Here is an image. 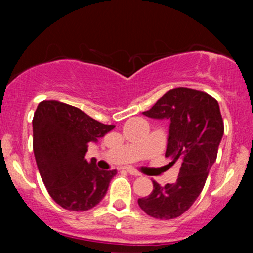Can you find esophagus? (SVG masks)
I'll return each mask as SVG.
<instances>
[{"label":"esophagus","instance_id":"34e87169","mask_svg":"<svg viewBox=\"0 0 253 253\" xmlns=\"http://www.w3.org/2000/svg\"><path fill=\"white\" fill-rule=\"evenodd\" d=\"M125 170H126V171L128 172L129 175H133V176H141V174H139V172L137 171L136 169H133V168H126V169H125Z\"/></svg>","mask_w":253,"mask_h":253}]
</instances>
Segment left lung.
<instances>
[{
  "mask_svg": "<svg viewBox=\"0 0 253 253\" xmlns=\"http://www.w3.org/2000/svg\"><path fill=\"white\" fill-rule=\"evenodd\" d=\"M143 115L169 120L165 157L171 165L180 162L181 168L175 183L162 187L153 181L152 193L139 198L138 205L148 215L169 220L185 213L202 192L216 160L224 122L215 99L188 88L171 89Z\"/></svg>",
  "mask_w": 253,
  "mask_h": 253,
  "instance_id": "obj_1",
  "label": "left lung"
}]
</instances>
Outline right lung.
<instances>
[{"label": "right lung", "instance_id": "add662e5", "mask_svg": "<svg viewBox=\"0 0 253 253\" xmlns=\"http://www.w3.org/2000/svg\"><path fill=\"white\" fill-rule=\"evenodd\" d=\"M76 106L56 100L38 105L33 117V150L48 195L67 211L93 208L106 195L116 170H100L86 160L89 143L114 129Z\"/></svg>", "mask_w": 253, "mask_h": 253}]
</instances>
